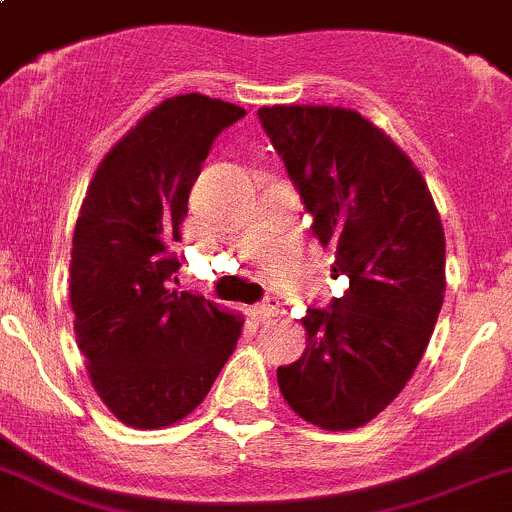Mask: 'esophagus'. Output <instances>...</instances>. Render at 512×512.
I'll use <instances>...</instances> for the list:
<instances>
[{
  "label": "esophagus",
  "mask_w": 512,
  "mask_h": 512,
  "mask_svg": "<svg viewBox=\"0 0 512 512\" xmlns=\"http://www.w3.org/2000/svg\"><path fill=\"white\" fill-rule=\"evenodd\" d=\"M279 311H282V303H279L277 299H265V301H260L255 306V316L260 318V320L274 318Z\"/></svg>",
  "instance_id": "1"
}]
</instances>
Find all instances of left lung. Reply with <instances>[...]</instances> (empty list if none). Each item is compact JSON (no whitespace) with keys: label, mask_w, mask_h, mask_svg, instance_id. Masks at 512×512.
I'll list each match as a JSON object with an SVG mask.
<instances>
[{"label":"left lung","mask_w":512,"mask_h":512,"mask_svg":"<svg viewBox=\"0 0 512 512\" xmlns=\"http://www.w3.org/2000/svg\"><path fill=\"white\" fill-rule=\"evenodd\" d=\"M262 128L350 279L301 320L308 345L277 369L294 413L323 430L369 423L403 391L445 299V230L423 174L381 128L340 106H262Z\"/></svg>","instance_id":"1"}]
</instances>
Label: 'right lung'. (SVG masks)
Masks as SVG:
<instances>
[{"label":"right lung","mask_w":512,"mask_h":512,"mask_svg":"<svg viewBox=\"0 0 512 512\" xmlns=\"http://www.w3.org/2000/svg\"><path fill=\"white\" fill-rule=\"evenodd\" d=\"M243 116L204 94L165 99L106 153L82 201L70 262L77 345L99 398L131 428L192 413L243 333L240 316L170 289L201 162Z\"/></svg>","instance_id":"add662e5"}]
</instances>
